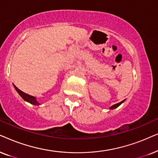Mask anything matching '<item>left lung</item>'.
<instances>
[{
	"instance_id": "8db88e82",
	"label": "left lung",
	"mask_w": 158,
	"mask_h": 158,
	"mask_svg": "<svg viewBox=\"0 0 158 158\" xmlns=\"http://www.w3.org/2000/svg\"><path fill=\"white\" fill-rule=\"evenodd\" d=\"M125 101V100H123V101H121V102H118V103H117V104H115V105H113V106H112L110 108V110H112V109H114V108H118V107L120 105H121V103H123V102H124Z\"/></svg>"
}]
</instances>
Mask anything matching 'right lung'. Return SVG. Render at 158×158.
I'll list each match as a JSON object with an SVG mask.
<instances>
[{
    "instance_id": "right-lung-1",
    "label": "right lung",
    "mask_w": 158,
    "mask_h": 158,
    "mask_svg": "<svg viewBox=\"0 0 158 158\" xmlns=\"http://www.w3.org/2000/svg\"><path fill=\"white\" fill-rule=\"evenodd\" d=\"M14 87H15L16 91H17L19 94V95L22 97V98L24 99L25 101H27V102H29V103H31L32 105H35V106H39V105H40L39 102H37V100H36V98H35V97L29 95V94H27V93H24V92L21 91L19 89H18V88L16 87L15 85H14Z\"/></svg>"
}]
</instances>
